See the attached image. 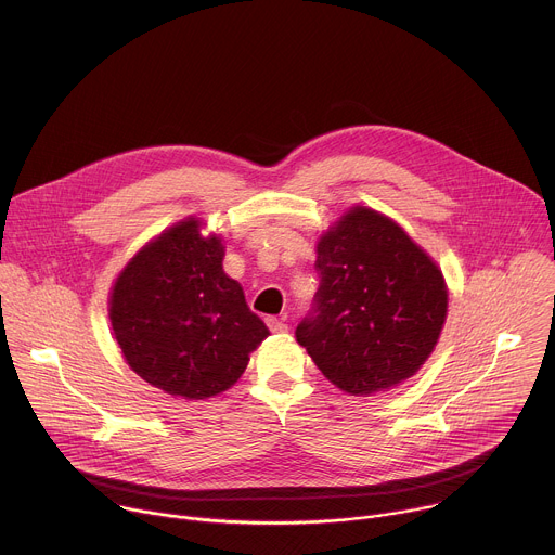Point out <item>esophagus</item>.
Listing matches in <instances>:
<instances>
[{
  "label": "esophagus",
  "mask_w": 555,
  "mask_h": 555,
  "mask_svg": "<svg viewBox=\"0 0 555 555\" xmlns=\"http://www.w3.org/2000/svg\"><path fill=\"white\" fill-rule=\"evenodd\" d=\"M266 323H268L270 332H274V334H285V332H287V325H285L281 319H274V315H270V319H266Z\"/></svg>",
  "instance_id": "obj_1"
}]
</instances>
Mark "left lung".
<instances>
[{"label":"left lung","instance_id":"obj_1","mask_svg":"<svg viewBox=\"0 0 555 555\" xmlns=\"http://www.w3.org/2000/svg\"><path fill=\"white\" fill-rule=\"evenodd\" d=\"M321 285L296 340L338 388L369 395L411 377L441 334V272L388 217L358 206L319 242Z\"/></svg>","mask_w":555,"mask_h":555}]
</instances>
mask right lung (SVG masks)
Masks as SVG:
<instances>
[{
	"instance_id": "obj_1",
	"label": "right lung",
	"mask_w": 555,
	"mask_h": 555,
	"mask_svg": "<svg viewBox=\"0 0 555 555\" xmlns=\"http://www.w3.org/2000/svg\"><path fill=\"white\" fill-rule=\"evenodd\" d=\"M221 261L219 236L202 240L189 219L140 250L114 285L109 319L125 360L176 398L232 386L270 334Z\"/></svg>"
}]
</instances>
